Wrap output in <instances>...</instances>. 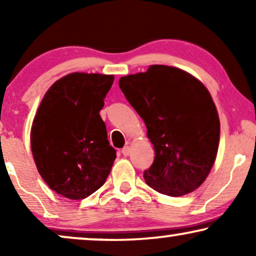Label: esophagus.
I'll list each match as a JSON object with an SVG mask.
<instances>
[{
    "instance_id": "obj_1",
    "label": "esophagus",
    "mask_w": 256,
    "mask_h": 256,
    "mask_svg": "<svg viewBox=\"0 0 256 256\" xmlns=\"http://www.w3.org/2000/svg\"><path fill=\"white\" fill-rule=\"evenodd\" d=\"M122 155L124 156H129L132 154V148L130 146H124V149H122Z\"/></svg>"
}]
</instances>
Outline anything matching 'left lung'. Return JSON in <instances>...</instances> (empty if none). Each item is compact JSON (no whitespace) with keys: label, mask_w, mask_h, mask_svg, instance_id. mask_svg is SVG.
<instances>
[{"label":"left lung","mask_w":256,"mask_h":256,"mask_svg":"<svg viewBox=\"0 0 256 256\" xmlns=\"http://www.w3.org/2000/svg\"><path fill=\"white\" fill-rule=\"evenodd\" d=\"M118 85L155 148L152 166L143 174L146 184L170 197L197 190L216 162L220 140L208 90L188 72L166 65L121 76Z\"/></svg>","instance_id":"obj_1"}]
</instances>
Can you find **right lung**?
Wrapping results in <instances>:
<instances>
[{
	"mask_svg": "<svg viewBox=\"0 0 256 256\" xmlns=\"http://www.w3.org/2000/svg\"><path fill=\"white\" fill-rule=\"evenodd\" d=\"M113 74L73 72L46 90L34 115L30 144L37 170L62 197L87 198L106 182L116 155L99 112Z\"/></svg>",
	"mask_w": 256,
	"mask_h": 256,
	"instance_id": "1",
	"label": "right lung"
}]
</instances>
